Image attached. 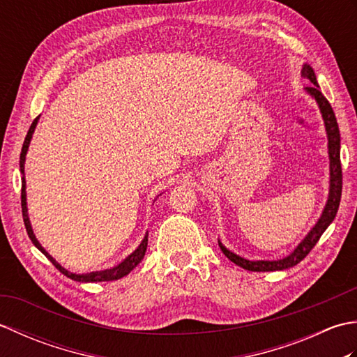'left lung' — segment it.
Segmentation results:
<instances>
[{
  "mask_svg": "<svg viewBox=\"0 0 357 357\" xmlns=\"http://www.w3.org/2000/svg\"><path fill=\"white\" fill-rule=\"evenodd\" d=\"M301 75L307 78L312 86L305 87V93L313 98L316 101L317 107L324 119L325 132H327V139H328V159H330V188H328V198L325 202V207L322 213L317 219L316 224L310 229V231L305 234V238L302 239L293 252L282 257V259L276 261H250L245 259L236 253H233L231 250L227 248L221 241L219 242V247H221L222 253L229 257V259L239 265L244 270L248 271H278V270H285L294 267L296 264H299L304 257L312 252V248L317 244V241L322 236V233L328 229V225L333 222V219L336 218L339 202H340V195H342V169H340V133L337 127V121L335 116V112H333L330 102L327 101L321 92V87L317 84L316 73L313 67L310 64H304L301 69Z\"/></svg>",
  "mask_w": 357,
  "mask_h": 357,
  "instance_id": "8db88e82",
  "label": "left lung"
}]
</instances>
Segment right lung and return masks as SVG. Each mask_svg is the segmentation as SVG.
<instances>
[{
	"mask_svg": "<svg viewBox=\"0 0 357 357\" xmlns=\"http://www.w3.org/2000/svg\"><path fill=\"white\" fill-rule=\"evenodd\" d=\"M38 119H40V116H36L35 121L32 123V126H30L29 132H27V136L24 139V144H22V149H21V155H20V172L22 174L21 178V207H22V219H24V225H26V230H27V234L30 241L33 242V245L40 250V252L47 257V259L55 265V267L63 273L64 276L70 278L73 280H77V282H104V280H118L121 278L127 276L128 273H130L136 265H138L142 259H144V255H146V250H147V242H149V233H146V236H144V239L141 241V244L135 248V252H132L130 255H128L126 259L123 262H119L118 265H115L113 268H107V270H101V271H92V273H84V275H77V273H72L69 270H66L64 267H61L53 257L45 252V248L38 242L35 233L32 230V224H30V219H29V211H27V198H26V178H24V164H26V155H27V150H29V146H30V141H32V136H33V132L36 128V124H38Z\"/></svg>",
	"mask_w": 357,
	"mask_h": 357,
	"instance_id": "1",
	"label": "right lung"
}]
</instances>
